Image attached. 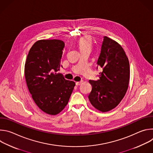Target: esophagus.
<instances>
[{"mask_svg":"<svg viewBox=\"0 0 153 153\" xmlns=\"http://www.w3.org/2000/svg\"><path fill=\"white\" fill-rule=\"evenodd\" d=\"M83 82V80H81V81H80V82H77L76 83V85H80Z\"/></svg>","mask_w":153,"mask_h":153,"instance_id":"esophagus-1","label":"esophagus"}]
</instances>
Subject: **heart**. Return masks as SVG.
<instances>
[{
    "instance_id": "obj_1",
    "label": "heart",
    "mask_w": 153,
    "mask_h": 153,
    "mask_svg": "<svg viewBox=\"0 0 153 153\" xmlns=\"http://www.w3.org/2000/svg\"><path fill=\"white\" fill-rule=\"evenodd\" d=\"M77 45L80 51L85 50H90L91 48V37L89 36H83L81 37L77 42Z\"/></svg>"
}]
</instances>
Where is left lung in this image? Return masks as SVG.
<instances>
[{
  "label": "left lung",
  "mask_w": 153,
  "mask_h": 153,
  "mask_svg": "<svg viewBox=\"0 0 153 153\" xmlns=\"http://www.w3.org/2000/svg\"><path fill=\"white\" fill-rule=\"evenodd\" d=\"M97 64L102 71L99 79L89 80L92 90L88 99L96 109L104 113L116 107L124 97L128 88L129 63L121 45L105 36Z\"/></svg>",
  "instance_id": "obj_1"
}]
</instances>
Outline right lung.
Returning <instances> with one entry per match:
<instances>
[{
  "instance_id": "obj_1",
  "label": "right lung",
  "mask_w": 153,
  "mask_h": 153,
  "mask_svg": "<svg viewBox=\"0 0 153 153\" xmlns=\"http://www.w3.org/2000/svg\"><path fill=\"white\" fill-rule=\"evenodd\" d=\"M65 43L57 39L39 40L31 48L25 64L28 90L37 106L50 115L60 113L68 104L76 85L57 73Z\"/></svg>"
}]
</instances>
